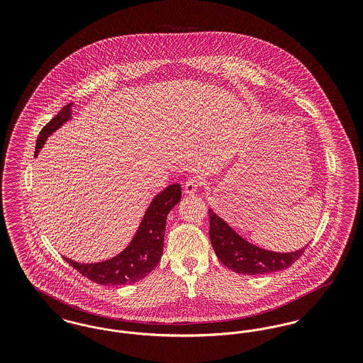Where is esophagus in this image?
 <instances>
[{
  "label": "esophagus",
  "instance_id": "obj_1",
  "mask_svg": "<svg viewBox=\"0 0 363 363\" xmlns=\"http://www.w3.org/2000/svg\"><path fill=\"white\" fill-rule=\"evenodd\" d=\"M201 184H203V179H201V177L200 175H191L189 177L188 179H186V182H185V185H184V188H185V193L186 194H194L197 189L201 186Z\"/></svg>",
  "mask_w": 363,
  "mask_h": 363
}]
</instances>
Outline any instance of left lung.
I'll use <instances>...</instances> for the list:
<instances>
[{"mask_svg": "<svg viewBox=\"0 0 363 363\" xmlns=\"http://www.w3.org/2000/svg\"><path fill=\"white\" fill-rule=\"evenodd\" d=\"M209 240L227 268L243 275H265L291 267L308 245L299 250L279 253L262 249L241 237L231 225L209 208Z\"/></svg>", "mask_w": 363, "mask_h": 363, "instance_id": "1", "label": "left lung"}]
</instances>
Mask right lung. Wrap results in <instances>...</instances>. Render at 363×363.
Masks as SVG:
<instances>
[{
	"label": "right lung",
	"instance_id": "add662e5",
	"mask_svg": "<svg viewBox=\"0 0 363 363\" xmlns=\"http://www.w3.org/2000/svg\"><path fill=\"white\" fill-rule=\"evenodd\" d=\"M72 107L73 104L64 106L52 121L43 126L36 140L35 156H38L46 140L57 129L72 120ZM179 184L169 185L157 193L144 212L135 237L117 256L99 262H77L68 257H64V259L77 269V272L102 286L118 287L136 283L150 275L160 261L163 255L167 215L179 203Z\"/></svg>",
	"mask_w": 363,
	"mask_h": 363
}]
</instances>
